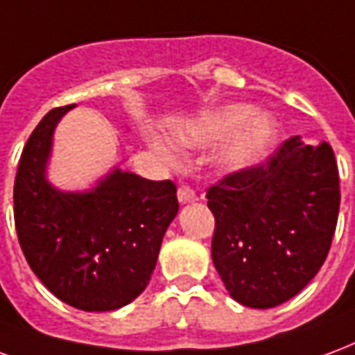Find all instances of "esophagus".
Wrapping results in <instances>:
<instances>
[{"label": "esophagus", "instance_id": "34e87169", "mask_svg": "<svg viewBox=\"0 0 355 355\" xmlns=\"http://www.w3.org/2000/svg\"><path fill=\"white\" fill-rule=\"evenodd\" d=\"M178 200H180V204L195 202L196 193L191 187H187V185H183V187L178 189Z\"/></svg>", "mask_w": 355, "mask_h": 355}]
</instances>
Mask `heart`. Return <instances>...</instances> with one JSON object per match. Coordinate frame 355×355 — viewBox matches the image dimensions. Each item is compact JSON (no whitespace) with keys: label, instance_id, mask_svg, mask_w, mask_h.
Wrapping results in <instances>:
<instances>
[{"label":"heart","instance_id":"1","mask_svg":"<svg viewBox=\"0 0 355 355\" xmlns=\"http://www.w3.org/2000/svg\"><path fill=\"white\" fill-rule=\"evenodd\" d=\"M180 144L187 147H209L227 141L217 164L227 174L244 172L270 151L278 138V123L268 113H257L248 103H229L200 113L175 132ZM155 149L168 157L160 144Z\"/></svg>","mask_w":355,"mask_h":355}]
</instances>
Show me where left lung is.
Returning a JSON list of instances; mask_svg holds the SVG:
<instances>
[{
    "mask_svg": "<svg viewBox=\"0 0 355 355\" xmlns=\"http://www.w3.org/2000/svg\"><path fill=\"white\" fill-rule=\"evenodd\" d=\"M216 217L211 259L227 291L250 309H272L301 291L327 257L340 187L327 141L286 139L265 164L208 189Z\"/></svg>",
    "mask_w": 355,
    "mask_h": 355,
    "instance_id": "obj_1",
    "label": "left lung"
}]
</instances>
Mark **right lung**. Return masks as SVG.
<instances>
[{"label":"right lung","mask_w":355,"mask_h":355,"mask_svg":"<svg viewBox=\"0 0 355 355\" xmlns=\"http://www.w3.org/2000/svg\"><path fill=\"white\" fill-rule=\"evenodd\" d=\"M75 105L41 119L24 146L15 180V225L28 265L73 309L107 312L147 287L178 189L113 168L89 191H62L46 178L56 124Z\"/></svg>","instance_id":"obj_1"}]
</instances>
